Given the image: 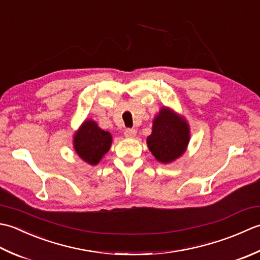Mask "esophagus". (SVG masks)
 Wrapping results in <instances>:
<instances>
[{
	"label": "esophagus",
	"instance_id": "1",
	"mask_svg": "<svg viewBox=\"0 0 260 260\" xmlns=\"http://www.w3.org/2000/svg\"><path fill=\"white\" fill-rule=\"evenodd\" d=\"M136 134H137L136 129H132V128L125 129V131H124V136H125L126 138H134V137L136 136Z\"/></svg>",
	"mask_w": 260,
	"mask_h": 260
}]
</instances>
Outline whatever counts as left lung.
<instances>
[{"mask_svg":"<svg viewBox=\"0 0 260 260\" xmlns=\"http://www.w3.org/2000/svg\"><path fill=\"white\" fill-rule=\"evenodd\" d=\"M188 139L186 122L164 108L153 121L152 134L148 137L147 144L158 161L167 164L182 155Z\"/></svg>","mask_w":260,"mask_h":260,"instance_id":"left-lung-1","label":"left lung"}]
</instances>
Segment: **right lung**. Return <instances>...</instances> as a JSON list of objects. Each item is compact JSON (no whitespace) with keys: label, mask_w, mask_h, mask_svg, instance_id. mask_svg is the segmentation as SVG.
<instances>
[{"label":"right lung","mask_w":260,"mask_h":260,"mask_svg":"<svg viewBox=\"0 0 260 260\" xmlns=\"http://www.w3.org/2000/svg\"><path fill=\"white\" fill-rule=\"evenodd\" d=\"M112 142L109 132L100 129L94 121H85L74 138V146L78 156L91 165L102 159Z\"/></svg>","instance_id":"obj_1"}]
</instances>
